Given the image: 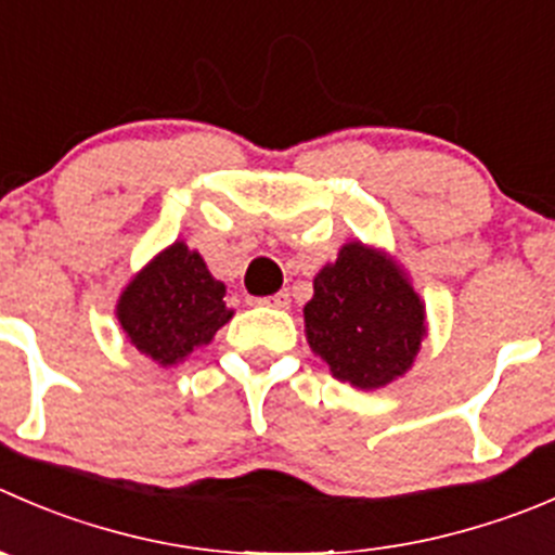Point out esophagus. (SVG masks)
I'll return each mask as SVG.
<instances>
[{
  "label": "esophagus",
  "instance_id": "34e87169",
  "mask_svg": "<svg viewBox=\"0 0 555 555\" xmlns=\"http://www.w3.org/2000/svg\"><path fill=\"white\" fill-rule=\"evenodd\" d=\"M257 304L268 306V309H289V293H287V289H282V293L268 295V298H260Z\"/></svg>",
  "mask_w": 555,
  "mask_h": 555
}]
</instances>
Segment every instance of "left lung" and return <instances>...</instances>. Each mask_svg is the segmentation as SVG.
<instances>
[{
    "instance_id": "1",
    "label": "left lung",
    "mask_w": 555,
    "mask_h": 555,
    "mask_svg": "<svg viewBox=\"0 0 555 555\" xmlns=\"http://www.w3.org/2000/svg\"><path fill=\"white\" fill-rule=\"evenodd\" d=\"M306 341L338 382L379 390L406 374L428 336L426 304L385 249L347 241L304 306Z\"/></svg>"
}]
</instances>
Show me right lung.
<instances>
[{
	"mask_svg": "<svg viewBox=\"0 0 555 555\" xmlns=\"http://www.w3.org/2000/svg\"><path fill=\"white\" fill-rule=\"evenodd\" d=\"M116 320L138 352L170 369L211 344L233 309L201 251L173 241L129 279L116 300Z\"/></svg>",
	"mask_w": 555,
	"mask_h": 555,
	"instance_id": "obj_1",
	"label": "right lung"
}]
</instances>
